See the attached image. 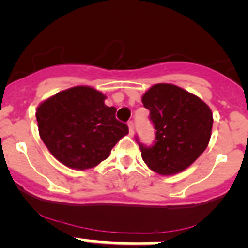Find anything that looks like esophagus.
I'll use <instances>...</instances> for the list:
<instances>
[{
	"mask_svg": "<svg viewBox=\"0 0 248 248\" xmlns=\"http://www.w3.org/2000/svg\"><path fill=\"white\" fill-rule=\"evenodd\" d=\"M127 126H129V131H130V135H132V134H134V129H135V126H134V123H132V122H129V123H127Z\"/></svg>",
	"mask_w": 248,
	"mask_h": 248,
	"instance_id": "34e87169",
	"label": "esophagus"
}]
</instances>
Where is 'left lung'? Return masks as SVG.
<instances>
[{
  "instance_id": "1",
  "label": "left lung",
  "mask_w": 248,
  "mask_h": 248,
  "mask_svg": "<svg viewBox=\"0 0 248 248\" xmlns=\"http://www.w3.org/2000/svg\"><path fill=\"white\" fill-rule=\"evenodd\" d=\"M142 104L156 130L154 146H141L146 165L161 176L185 171L210 142L211 108L197 95L170 83L152 85L142 95Z\"/></svg>"
}]
</instances>
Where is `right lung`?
I'll use <instances>...</instances> for the list:
<instances>
[{"mask_svg": "<svg viewBox=\"0 0 248 248\" xmlns=\"http://www.w3.org/2000/svg\"><path fill=\"white\" fill-rule=\"evenodd\" d=\"M106 99L95 88L77 85L38 105V132L56 160L73 170L95 168L129 134L127 125L116 119V107L105 105Z\"/></svg>", "mask_w": 248, "mask_h": 248, "instance_id": "1", "label": "right lung"}]
</instances>
